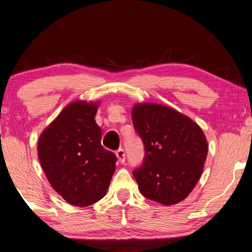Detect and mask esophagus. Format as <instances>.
Listing matches in <instances>:
<instances>
[{
  "instance_id": "obj_1",
  "label": "esophagus",
  "mask_w": 252,
  "mask_h": 252,
  "mask_svg": "<svg viewBox=\"0 0 252 252\" xmlns=\"http://www.w3.org/2000/svg\"><path fill=\"white\" fill-rule=\"evenodd\" d=\"M116 156H117L118 160H119V162H120V163H125L126 153H125V150H123V149H119V150H117Z\"/></svg>"
}]
</instances>
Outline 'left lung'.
<instances>
[{"instance_id": "obj_1", "label": "left lung", "mask_w": 252, "mask_h": 252, "mask_svg": "<svg viewBox=\"0 0 252 252\" xmlns=\"http://www.w3.org/2000/svg\"><path fill=\"white\" fill-rule=\"evenodd\" d=\"M132 122L144 144V161L133 171L144 197L164 206L185 200L201 177L208 142L197 123L170 106L136 103Z\"/></svg>"}]
</instances>
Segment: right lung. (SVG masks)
Instances as JSON below:
<instances>
[{
	"instance_id": "add662e5",
	"label": "right lung",
	"mask_w": 252,
	"mask_h": 252,
	"mask_svg": "<svg viewBox=\"0 0 252 252\" xmlns=\"http://www.w3.org/2000/svg\"><path fill=\"white\" fill-rule=\"evenodd\" d=\"M99 103L71 102L37 141V157L50 185L76 207L103 198L116 170L117 157L101 146V129L94 121Z\"/></svg>"
}]
</instances>
